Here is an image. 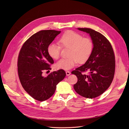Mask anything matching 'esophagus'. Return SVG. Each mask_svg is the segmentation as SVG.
Instances as JSON below:
<instances>
[{
    "label": "esophagus",
    "instance_id": "34e87169",
    "mask_svg": "<svg viewBox=\"0 0 129 129\" xmlns=\"http://www.w3.org/2000/svg\"><path fill=\"white\" fill-rule=\"evenodd\" d=\"M66 75H67V76H69L70 74H71V72L69 71H67L66 72Z\"/></svg>",
    "mask_w": 129,
    "mask_h": 129
}]
</instances>
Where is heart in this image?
Wrapping results in <instances>:
<instances>
[{
  "instance_id": "obj_1",
  "label": "heart",
  "mask_w": 129,
  "mask_h": 129,
  "mask_svg": "<svg viewBox=\"0 0 129 129\" xmlns=\"http://www.w3.org/2000/svg\"><path fill=\"white\" fill-rule=\"evenodd\" d=\"M60 45L63 47L69 48V57L61 58L55 64L57 69H71L80 62H86L91 56L93 43L89 38H83L81 34L72 30H68L58 39ZM60 47L55 44H50L47 47L48 55L53 59L57 60L60 56Z\"/></svg>"
}]
</instances>
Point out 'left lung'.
I'll return each instance as SVG.
<instances>
[{"instance_id":"left-lung-1","label":"left lung","mask_w":129,"mask_h":129,"mask_svg":"<svg viewBox=\"0 0 129 129\" xmlns=\"http://www.w3.org/2000/svg\"><path fill=\"white\" fill-rule=\"evenodd\" d=\"M77 29L89 34L93 43L91 56L85 63L73 71L77 77L75 91L85 98L99 96L110 87L115 71L114 52L110 42L100 33L90 28ZM88 71V74L82 73Z\"/></svg>"}]
</instances>
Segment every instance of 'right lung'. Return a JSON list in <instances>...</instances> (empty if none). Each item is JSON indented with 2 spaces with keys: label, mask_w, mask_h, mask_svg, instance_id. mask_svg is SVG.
I'll list each match as a JSON object with an SVG mask.
<instances>
[{
  "label": "right lung",
  "mask_w": 129,
  "mask_h": 129,
  "mask_svg": "<svg viewBox=\"0 0 129 129\" xmlns=\"http://www.w3.org/2000/svg\"><path fill=\"white\" fill-rule=\"evenodd\" d=\"M61 33L55 30H42L31 36L23 45L18 60V75L25 90L33 99L44 101L55 91L56 85L65 77L62 69L46 77L42 72L49 70L54 60L47 53V47Z\"/></svg>",
  "instance_id": "add662e5"
}]
</instances>
